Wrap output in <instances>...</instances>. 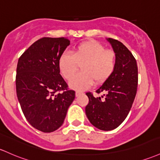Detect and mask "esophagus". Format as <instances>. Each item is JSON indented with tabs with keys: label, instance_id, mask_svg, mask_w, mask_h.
<instances>
[{
	"label": "esophagus",
	"instance_id": "1",
	"mask_svg": "<svg viewBox=\"0 0 160 160\" xmlns=\"http://www.w3.org/2000/svg\"><path fill=\"white\" fill-rule=\"evenodd\" d=\"M83 94V92H80V91H76V92H75V95H76V96L77 97V96H80V95Z\"/></svg>",
	"mask_w": 160,
	"mask_h": 160
}]
</instances>
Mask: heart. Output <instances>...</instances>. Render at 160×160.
Masks as SVG:
<instances>
[{
  "label": "heart",
  "mask_w": 160,
  "mask_h": 160,
  "mask_svg": "<svg viewBox=\"0 0 160 160\" xmlns=\"http://www.w3.org/2000/svg\"><path fill=\"white\" fill-rule=\"evenodd\" d=\"M82 73L70 80V87L78 91L87 89L93 83L106 81L116 66V55L112 50L96 41H87L75 47L73 54L66 52L59 59L61 74L70 80L82 65Z\"/></svg>",
  "instance_id": "obj_1"
}]
</instances>
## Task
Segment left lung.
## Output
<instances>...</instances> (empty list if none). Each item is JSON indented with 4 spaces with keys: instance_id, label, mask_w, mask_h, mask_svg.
<instances>
[{
    "instance_id": "obj_1",
    "label": "left lung",
    "mask_w": 160,
    "mask_h": 160,
    "mask_svg": "<svg viewBox=\"0 0 160 160\" xmlns=\"http://www.w3.org/2000/svg\"><path fill=\"white\" fill-rule=\"evenodd\" d=\"M106 39L116 55V66L112 76L96 89L97 93H104L101 97L86 93L89 103L85 111L94 127L112 131L124 122L131 110L137 93L138 71L137 61L127 47L116 39Z\"/></svg>"
}]
</instances>
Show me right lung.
Listing matches in <instances>:
<instances>
[{
	"mask_svg": "<svg viewBox=\"0 0 160 160\" xmlns=\"http://www.w3.org/2000/svg\"><path fill=\"white\" fill-rule=\"evenodd\" d=\"M69 45L67 38H42L24 52L17 63L19 102L26 120L42 132H53L62 125L75 98L59 68V59Z\"/></svg>",
	"mask_w": 160,
	"mask_h": 160,
	"instance_id": "add662e5",
	"label": "right lung"
}]
</instances>
